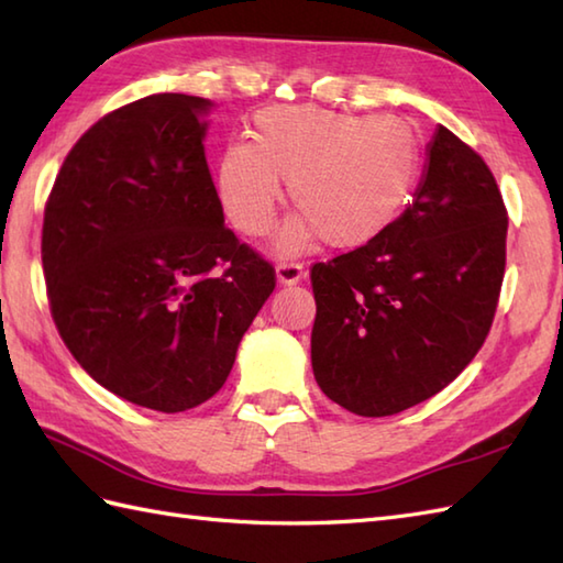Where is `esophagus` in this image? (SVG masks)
Here are the masks:
<instances>
[{"instance_id":"1","label":"esophagus","mask_w":563,"mask_h":563,"mask_svg":"<svg viewBox=\"0 0 563 563\" xmlns=\"http://www.w3.org/2000/svg\"><path fill=\"white\" fill-rule=\"evenodd\" d=\"M302 275L305 268L300 263H278V266H275V280L280 285H297L302 280Z\"/></svg>"}]
</instances>
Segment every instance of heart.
Listing matches in <instances>:
<instances>
[{
  "label": "heart",
  "mask_w": 563,
  "mask_h": 563,
  "mask_svg": "<svg viewBox=\"0 0 563 563\" xmlns=\"http://www.w3.org/2000/svg\"><path fill=\"white\" fill-rule=\"evenodd\" d=\"M421 147L397 115H357L317 103L266 106L251 118V142L218 154L214 188L227 218L246 236L266 234L283 202L297 212L275 236L290 256L317 239L361 249L399 218L418 176Z\"/></svg>",
  "instance_id": "b5f03b06"
}]
</instances>
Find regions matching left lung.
I'll return each instance as SVG.
<instances>
[{
	"mask_svg": "<svg viewBox=\"0 0 563 563\" xmlns=\"http://www.w3.org/2000/svg\"><path fill=\"white\" fill-rule=\"evenodd\" d=\"M411 206L375 242L314 263V379L351 413L391 416L445 389L492 329L508 214L472 147L438 125Z\"/></svg>",
	"mask_w": 563,
	"mask_h": 563,
	"instance_id": "left-lung-1",
	"label": "left lung"
}]
</instances>
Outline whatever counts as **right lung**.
<instances>
[{
	"label": "right lung",
	"mask_w": 563,
	"mask_h": 563,
	"mask_svg": "<svg viewBox=\"0 0 563 563\" xmlns=\"http://www.w3.org/2000/svg\"><path fill=\"white\" fill-rule=\"evenodd\" d=\"M210 99L152 93L91 125L43 220L55 327L118 397L188 411L224 385L275 271L239 244L206 159Z\"/></svg>",
	"instance_id": "add662e5"
}]
</instances>
